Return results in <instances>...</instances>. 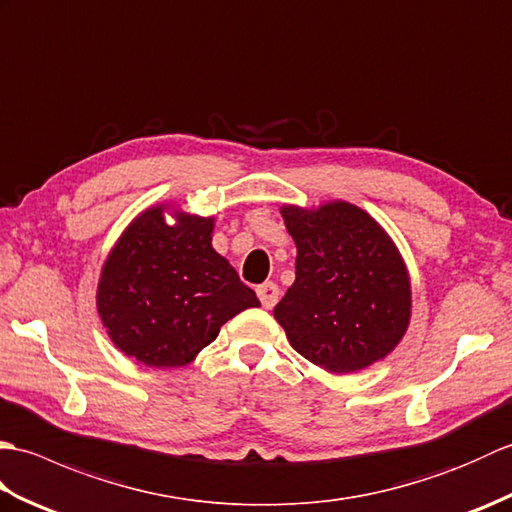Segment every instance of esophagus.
Instances as JSON below:
<instances>
[{"label":"esophagus","instance_id":"34e87169","mask_svg":"<svg viewBox=\"0 0 512 512\" xmlns=\"http://www.w3.org/2000/svg\"><path fill=\"white\" fill-rule=\"evenodd\" d=\"M257 297H259V301H262V306L264 308H275L277 306V301H279V286L277 284H273V281H266V284H262V286H257Z\"/></svg>","mask_w":512,"mask_h":512}]
</instances>
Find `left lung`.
Segmentation results:
<instances>
[{"mask_svg":"<svg viewBox=\"0 0 512 512\" xmlns=\"http://www.w3.org/2000/svg\"><path fill=\"white\" fill-rule=\"evenodd\" d=\"M297 244V279L275 319L314 365L347 374L385 358L407 332L411 290L396 246L354 204L281 209Z\"/></svg>","mask_w":512,"mask_h":512,"instance_id":"1","label":"left lung"}]
</instances>
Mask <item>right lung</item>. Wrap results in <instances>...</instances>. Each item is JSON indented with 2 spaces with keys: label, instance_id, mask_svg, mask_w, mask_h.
Instances as JSON below:
<instances>
[{
  "label": "right lung",
  "instance_id": "obj_1",
  "mask_svg": "<svg viewBox=\"0 0 512 512\" xmlns=\"http://www.w3.org/2000/svg\"><path fill=\"white\" fill-rule=\"evenodd\" d=\"M213 217L162 206L127 226L107 257L96 292L101 321L118 350L147 367H180L209 345L237 312L259 299L211 246Z\"/></svg>",
  "mask_w": 512,
  "mask_h": 512
}]
</instances>
